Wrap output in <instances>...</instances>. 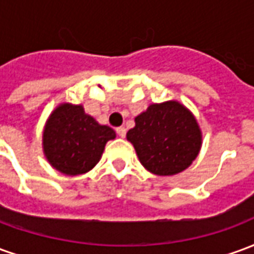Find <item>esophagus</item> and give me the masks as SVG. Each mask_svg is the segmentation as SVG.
<instances>
[{
    "instance_id": "obj_1",
    "label": "esophagus",
    "mask_w": 254,
    "mask_h": 254,
    "mask_svg": "<svg viewBox=\"0 0 254 254\" xmlns=\"http://www.w3.org/2000/svg\"><path fill=\"white\" fill-rule=\"evenodd\" d=\"M117 134L120 136V137H125L127 136V129L124 127H117Z\"/></svg>"
}]
</instances>
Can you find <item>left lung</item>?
I'll use <instances>...</instances> for the list:
<instances>
[{
  "label": "left lung",
  "instance_id": "8db88e82",
  "mask_svg": "<svg viewBox=\"0 0 254 254\" xmlns=\"http://www.w3.org/2000/svg\"><path fill=\"white\" fill-rule=\"evenodd\" d=\"M127 133L140 163L155 176L180 174L201 149L202 133L196 117L177 100L152 103L134 118Z\"/></svg>",
  "mask_w": 254,
  "mask_h": 254
}]
</instances>
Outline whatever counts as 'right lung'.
I'll use <instances>...</instances> for the list:
<instances>
[{
    "label": "right lung",
    "mask_w": 254,
    "mask_h": 254,
    "mask_svg": "<svg viewBox=\"0 0 254 254\" xmlns=\"http://www.w3.org/2000/svg\"><path fill=\"white\" fill-rule=\"evenodd\" d=\"M116 132L84 111L83 105L61 103L47 118L42 132V148L53 169L65 176L92 170L105 145Z\"/></svg>",
    "instance_id": "add662e5"
}]
</instances>
